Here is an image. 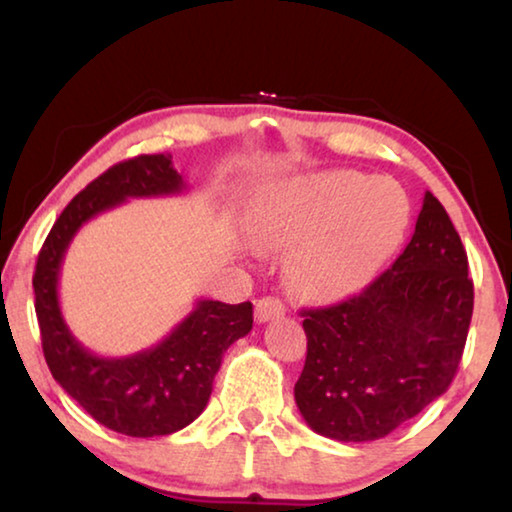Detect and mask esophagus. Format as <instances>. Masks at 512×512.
<instances>
[{"mask_svg":"<svg viewBox=\"0 0 512 512\" xmlns=\"http://www.w3.org/2000/svg\"><path fill=\"white\" fill-rule=\"evenodd\" d=\"M286 313V306L279 300V297H261L256 300V320L258 322H267L272 318H279Z\"/></svg>","mask_w":512,"mask_h":512,"instance_id":"34e87169","label":"esophagus"}]
</instances>
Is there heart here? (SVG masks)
Returning <instances> with one entry per match:
<instances>
[{
  "instance_id": "1",
  "label": "heart",
  "mask_w": 512,
  "mask_h": 512,
  "mask_svg": "<svg viewBox=\"0 0 512 512\" xmlns=\"http://www.w3.org/2000/svg\"><path fill=\"white\" fill-rule=\"evenodd\" d=\"M410 222L405 192L387 178L320 171L288 180L263 201L254 233L290 249L288 281L311 300L359 293L398 249Z\"/></svg>"
}]
</instances>
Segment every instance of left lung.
I'll return each instance as SVG.
<instances>
[{"instance_id":"obj_1","label":"left lung","mask_w":512,"mask_h":512,"mask_svg":"<svg viewBox=\"0 0 512 512\" xmlns=\"http://www.w3.org/2000/svg\"><path fill=\"white\" fill-rule=\"evenodd\" d=\"M471 311L467 251L426 192L410 245L387 272L350 300L302 313L304 421L336 442L387 437L453 382Z\"/></svg>"}]
</instances>
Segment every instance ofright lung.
Returning a JSON list of instances; mask_svg holds the SVG:
<instances>
[{"instance_id":"right-lung-1","label":"right lung","mask_w":512,"mask_h":512,"mask_svg":"<svg viewBox=\"0 0 512 512\" xmlns=\"http://www.w3.org/2000/svg\"><path fill=\"white\" fill-rule=\"evenodd\" d=\"M185 190L171 155H139L114 164L68 203L36 261V316L52 377L86 414L128 437L171 435L206 410L224 352L251 332L254 309L251 302L199 300L153 348L130 357H100L77 341L61 316V263L75 233L100 212L128 199Z\"/></svg>"}]
</instances>
